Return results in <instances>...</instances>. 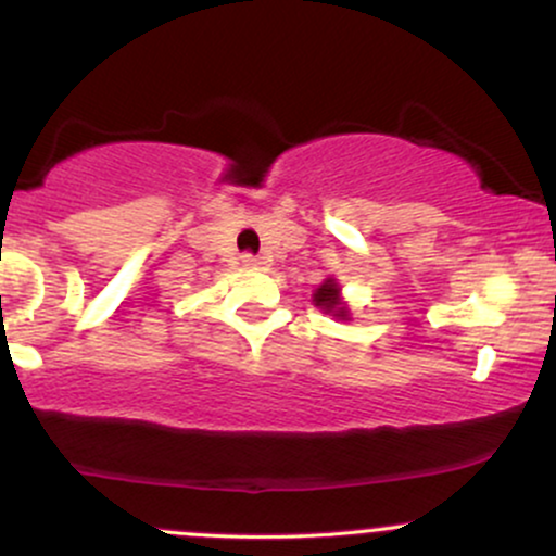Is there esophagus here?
I'll return each instance as SVG.
<instances>
[{"label": "esophagus", "instance_id": "34e87169", "mask_svg": "<svg viewBox=\"0 0 556 556\" xmlns=\"http://www.w3.org/2000/svg\"><path fill=\"white\" fill-rule=\"evenodd\" d=\"M264 264L266 261L261 256H253V253H245V256H242V266H248V269H261Z\"/></svg>", "mask_w": 556, "mask_h": 556}]
</instances>
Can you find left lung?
I'll return each instance as SVG.
<instances>
[{
	"label": "left lung",
	"mask_w": 556,
	"mask_h": 556,
	"mask_svg": "<svg viewBox=\"0 0 556 556\" xmlns=\"http://www.w3.org/2000/svg\"><path fill=\"white\" fill-rule=\"evenodd\" d=\"M314 305L316 308H321L324 314L334 316V318H342V321H350V311H348V303L340 298V285H337V279H324L321 285L316 287L314 292Z\"/></svg>",
	"instance_id": "left-lung-1"
}]
</instances>
